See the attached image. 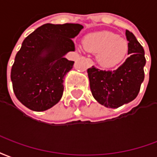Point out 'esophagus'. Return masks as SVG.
<instances>
[{
    "label": "esophagus",
    "instance_id": "1",
    "mask_svg": "<svg viewBox=\"0 0 157 157\" xmlns=\"http://www.w3.org/2000/svg\"><path fill=\"white\" fill-rule=\"evenodd\" d=\"M88 62H89V65H90V67H91V66H92V65H93V62L91 61L90 59H88Z\"/></svg>",
    "mask_w": 157,
    "mask_h": 157
}]
</instances>
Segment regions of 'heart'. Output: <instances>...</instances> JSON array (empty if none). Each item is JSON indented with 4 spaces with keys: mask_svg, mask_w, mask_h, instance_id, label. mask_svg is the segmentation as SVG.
<instances>
[{
    "mask_svg": "<svg viewBox=\"0 0 157 157\" xmlns=\"http://www.w3.org/2000/svg\"><path fill=\"white\" fill-rule=\"evenodd\" d=\"M83 45L88 51L97 53V61L105 67L121 63L128 51L126 40L107 31L90 33L83 40Z\"/></svg>",
    "mask_w": 157,
    "mask_h": 157,
    "instance_id": "1",
    "label": "heart"
}]
</instances>
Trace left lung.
Listing matches in <instances>:
<instances>
[{"label":"left lung","instance_id":"left-lung-1","mask_svg":"<svg viewBox=\"0 0 157 157\" xmlns=\"http://www.w3.org/2000/svg\"><path fill=\"white\" fill-rule=\"evenodd\" d=\"M129 58L116 70L88 69L90 86L94 98L106 108L116 109L131 102L139 94L145 74V52L136 37L128 30Z\"/></svg>","mask_w":157,"mask_h":157}]
</instances>
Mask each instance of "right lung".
<instances>
[{"label":"right lung","mask_w":157,"mask_h":157,"mask_svg":"<svg viewBox=\"0 0 157 157\" xmlns=\"http://www.w3.org/2000/svg\"><path fill=\"white\" fill-rule=\"evenodd\" d=\"M80 24L47 23L24 39L11 72L16 97L33 111H44L59 102L65 75L74 62L64 56L74 51L73 38Z\"/></svg>","instance_id":"add662e5"}]
</instances>
